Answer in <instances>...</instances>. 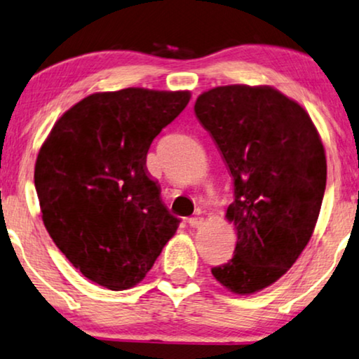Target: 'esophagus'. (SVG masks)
<instances>
[{"instance_id": "34e87169", "label": "esophagus", "mask_w": 359, "mask_h": 359, "mask_svg": "<svg viewBox=\"0 0 359 359\" xmlns=\"http://www.w3.org/2000/svg\"><path fill=\"white\" fill-rule=\"evenodd\" d=\"M202 222H203V219L200 218V217H192V218H189V224H190V226H192V228H198L200 224H202Z\"/></svg>"}]
</instances>
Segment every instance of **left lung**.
<instances>
[{
	"instance_id": "obj_1",
	"label": "left lung",
	"mask_w": 359,
	"mask_h": 359,
	"mask_svg": "<svg viewBox=\"0 0 359 359\" xmlns=\"http://www.w3.org/2000/svg\"><path fill=\"white\" fill-rule=\"evenodd\" d=\"M195 114L235 184L226 210L235 256L212 274L231 292L255 294L283 277L310 241L327 185L322 140L309 113L272 87L212 88Z\"/></svg>"
}]
</instances>
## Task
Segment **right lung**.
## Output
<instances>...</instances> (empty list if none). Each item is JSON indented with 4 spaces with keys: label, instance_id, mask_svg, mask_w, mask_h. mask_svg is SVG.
Masks as SVG:
<instances>
[{
    "label": "right lung",
    "instance_id": "obj_1",
    "mask_svg": "<svg viewBox=\"0 0 359 359\" xmlns=\"http://www.w3.org/2000/svg\"><path fill=\"white\" fill-rule=\"evenodd\" d=\"M190 92L124 88L93 93L54 124L34 185L57 248L92 283H141L180 219L146 169L151 142L182 113Z\"/></svg>",
    "mask_w": 359,
    "mask_h": 359
}]
</instances>
